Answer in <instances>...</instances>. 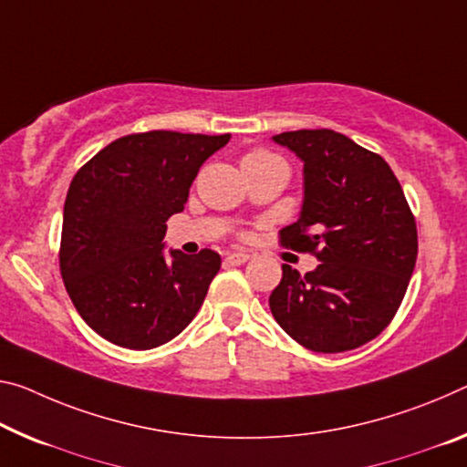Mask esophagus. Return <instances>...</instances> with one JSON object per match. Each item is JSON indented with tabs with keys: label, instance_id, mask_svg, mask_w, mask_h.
<instances>
[{
	"label": "esophagus",
	"instance_id": "esophagus-1",
	"mask_svg": "<svg viewBox=\"0 0 467 467\" xmlns=\"http://www.w3.org/2000/svg\"><path fill=\"white\" fill-rule=\"evenodd\" d=\"M249 254H245V251H233V254H228L226 255V264L228 265H241V264H245L247 260H249Z\"/></svg>",
	"mask_w": 467,
	"mask_h": 467
}]
</instances>
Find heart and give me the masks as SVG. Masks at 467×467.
<instances>
[{"instance_id":"1","label":"heart","mask_w":467,"mask_h":467,"mask_svg":"<svg viewBox=\"0 0 467 467\" xmlns=\"http://www.w3.org/2000/svg\"><path fill=\"white\" fill-rule=\"evenodd\" d=\"M265 158H274V155L265 150H254L249 151L243 160H265Z\"/></svg>"}]
</instances>
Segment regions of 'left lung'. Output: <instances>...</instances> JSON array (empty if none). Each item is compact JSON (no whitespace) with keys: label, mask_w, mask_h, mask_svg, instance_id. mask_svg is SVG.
Instances as JSON below:
<instances>
[{"label":"left lung","mask_w":467,"mask_h":467,"mask_svg":"<svg viewBox=\"0 0 467 467\" xmlns=\"http://www.w3.org/2000/svg\"><path fill=\"white\" fill-rule=\"evenodd\" d=\"M303 160L306 199L280 245L317 257L306 276L283 264L274 320L317 353L369 343L393 320L416 268L418 228L393 170L330 129L274 137Z\"/></svg>","instance_id":"obj_1"}]
</instances>
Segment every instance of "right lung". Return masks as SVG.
<instances>
[{
	"label": "right lung",
	"mask_w": 467,
	"mask_h": 467,
	"mask_svg": "<svg viewBox=\"0 0 467 467\" xmlns=\"http://www.w3.org/2000/svg\"><path fill=\"white\" fill-rule=\"evenodd\" d=\"M231 135L150 130L112 140L74 174L64 203L60 274L80 317L118 347L172 340L202 307L220 255L170 251L166 222L184 210L203 161Z\"/></svg>",
	"instance_id": "1"
}]
</instances>
